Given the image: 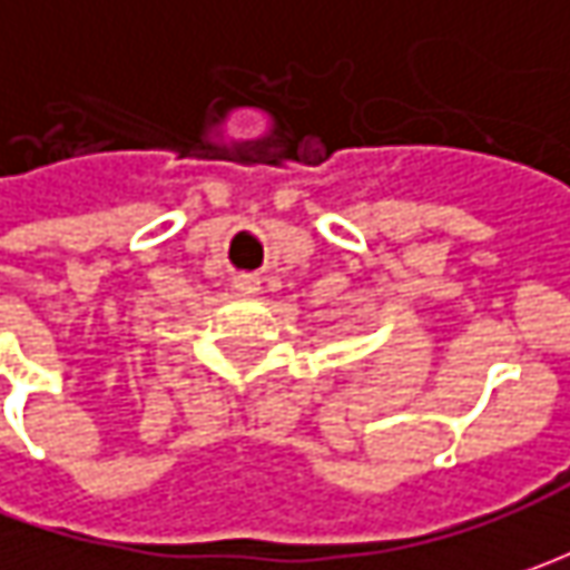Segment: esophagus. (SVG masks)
I'll return each mask as SVG.
<instances>
[{
  "label": "esophagus",
  "mask_w": 570,
  "mask_h": 570,
  "mask_svg": "<svg viewBox=\"0 0 570 570\" xmlns=\"http://www.w3.org/2000/svg\"><path fill=\"white\" fill-rule=\"evenodd\" d=\"M234 292L237 295H259V278L256 275H237L234 278Z\"/></svg>",
  "instance_id": "34e87169"
}]
</instances>
